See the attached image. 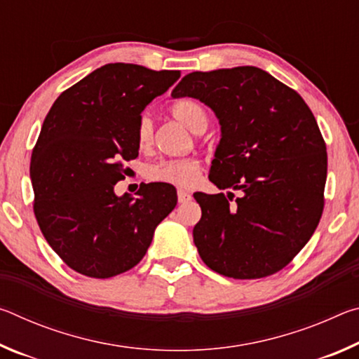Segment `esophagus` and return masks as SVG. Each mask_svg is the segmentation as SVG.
Here are the masks:
<instances>
[{
	"label": "esophagus",
	"instance_id": "obj_1",
	"mask_svg": "<svg viewBox=\"0 0 359 359\" xmlns=\"http://www.w3.org/2000/svg\"><path fill=\"white\" fill-rule=\"evenodd\" d=\"M177 198H179V203H188L191 199V193L187 191V190H180L177 191Z\"/></svg>",
	"mask_w": 359,
	"mask_h": 359
}]
</instances>
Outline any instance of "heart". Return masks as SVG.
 <instances>
[{
	"instance_id": "b5f03b06",
	"label": "heart",
	"mask_w": 359,
	"mask_h": 359,
	"mask_svg": "<svg viewBox=\"0 0 359 359\" xmlns=\"http://www.w3.org/2000/svg\"><path fill=\"white\" fill-rule=\"evenodd\" d=\"M171 114L193 133H201L208 126V114L199 102L193 100L174 102ZM136 139L141 149H147L154 141V121L149 115H142L139 118ZM199 172H201V165L196 158H163L147 168V177L150 180L175 187L193 185L198 180Z\"/></svg>"
}]
</instances>
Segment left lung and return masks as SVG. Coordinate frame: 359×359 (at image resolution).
Here are the masks:
<instances>
[{
    "label": "left lung",
    "mask_w": 359,
    "mask_h": 359,
    "mask_svg": "<svg viewBox=\"0 0 359 359\" xmlns=\"http://www.w3.org/2000/svg\"><path fill=\"white\" fill-rule=\"evenodd\" d=\"M172 98H196L222 126L209 179L223 193H194L199 257L233 278L283 269L312 238L323 214L326 144L313 114L293 88L255 66L190 72ZM241 191L235 200L230 193Z\"/></svg>",
    "instance_id": "8db88e82"
}]
</instances>
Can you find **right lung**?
I'll use <instances>...</instances> for the list:
<instances>
[{"label": "right lung", "mask_w": 359, "mask_h": 359, "mask_svg": "<svg viewBox=\"0 0 359 359\" xmlns=\"http://www.w3.org/2000/svg\"><path fill=\"white\" fill-rule=\"evenodd\" d=\"M180 77L139 65L109 63L58 96L29 165L34 215L48 245L71 269L109 278L144 258L155 228L177 204L166 184L117 196L123 163L139 155L141 112Z\"/></svg>", "instance_id": "obj_1"}]
</instances>
